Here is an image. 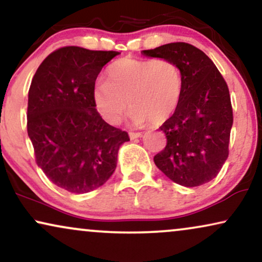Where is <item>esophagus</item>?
I'll return each instance as SVG.
<instances>
[{"label": "esophagus", "instance_id": "obj_1", "mask_svg": "<svg viewBox=\"0 0 262 262\" xmlns=\"http://www.w3.org/2000/svg\"><path fill=\"white\" fill-rule=\"evenodd\" d=\"M141 135H142V134L140 133V132H137V133H134V132H130V133H129V138H130L132 140H134V139L140 138Z\"/></svg>", "mask_w": 262, "mask_h": 262}]
</instances>
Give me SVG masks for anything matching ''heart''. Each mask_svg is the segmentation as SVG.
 Listing matches in <instances>:
<instances>
[{"instance_id":"b5f03b06","label":"heart","mask_w":262,"mask_h":262,"mask_svg":"<svg viewBox=\"0 0 262 262\" xmlns=\"http://www.w3.org/2000/svg\"><path fill=\"white\" fill-rule=\"evenodd\" d=\"M183 93L179 64L167 58L123 57L107 68L105 81L93 90V103L107 123L121 121L129 106L135 125L163 124L175 114Z\"/></svg>"}]
</instances>
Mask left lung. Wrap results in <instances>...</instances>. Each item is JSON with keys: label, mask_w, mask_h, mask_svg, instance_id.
Wrapping results in <instances>:
<instances>
[{"label": "left lung", "mask_w": 262, "mask_h": 262, "mask_svg": "<svg viewBox=\"0 0 262 262\" xmlns=\"http://www.w3.org/2000/svg\"><path fill=\"white\" fill-rule=\"evenodd\" d=\"M142 54L173 61L183 75L180 105L159 127L166 135V146L155 156V164L181 186L210 182L229 156L233 116L224 78L211 58L191 44L177 41Z\"/></svg>", "instance_id": "obj_1"}]
</instances>
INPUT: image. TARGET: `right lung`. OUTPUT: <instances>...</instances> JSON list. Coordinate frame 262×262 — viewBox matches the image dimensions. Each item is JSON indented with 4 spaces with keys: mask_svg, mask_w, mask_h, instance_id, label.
Returning <instances> with one entry per match:
<instances>
[{
    "mask_svg": "<svg viewBox=\"0 0 262 262\" xmlns=\"http://www.w3.org/2000/svg\"><path fill=\"white\" fill-rule=\"evenodd\" d=\"M118 51L64 47L51 52L31 82L27 133L36 163L57 187L89 193L113 175L127 132L106 123L93 103L96 79Z\"/></svg>",
    "mask_w": 262,
    "mask_h": 262,
    "instance_id": "obj_1",
    "label": "right lung"
}]
</instances>
